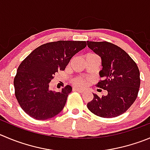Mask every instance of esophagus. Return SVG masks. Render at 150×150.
I'll return each mask as SVG.
<instances>
[{"mask_svg": "<svg viewBox=\"0 0 150 150\" xmlns=\"http://www.w3.org/2000/svg\"><path fill=\"white\" fill-rule=\"evenodd\" d=\"M73 90L74 91H77V92H80V93H83V92H84V90H83V89H79V88H75V87L73 88Z\"/></svg>", "mask_w": 150, "mask_h": 150, "instance_id": "obj_1", "label": "esophagus"}]
</instances>
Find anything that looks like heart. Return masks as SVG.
I'll list each match as a JSON object with an SVG mask.
<instances>
[{"label": "heart", "mask_w": 150, "mask_h": 150, "mask_svg": "<svg viewBox=\"0 0 150 150\" xmlns=\"http://www.w3.org/2000/svg\"><path fill=\"white\" fill-rule=\"evenodd\" d=\"M71 82L72 83V84H74L75 86H85L87 83V81H86V78H84L82 76H76L74 77L73 78H72L71 80Z\"/></svg>", "instance_id": "heart-1"}]
</instances>
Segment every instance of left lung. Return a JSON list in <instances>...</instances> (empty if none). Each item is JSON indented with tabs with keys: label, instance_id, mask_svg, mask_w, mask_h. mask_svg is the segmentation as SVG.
<instances>
[{
	"label": "left lung",
	"instance_id": "1",
	"mask_svg": "<svg viewBox=\"0 0 150 150\" xmlns=\"http://www.w3.org/2000/svg\"><path fill=\"white\" fill-rule=\"evenodd\" d=\"M87 46L101 58L103 80L97 86L107 96L94 98L87 103L90 112L101 117H115L125 112L136 100L139 90L140 72L136 63L119 47L107 41H86Z\"/></svg>",
	"mask_w": 150,
	"mask_h": 150
}]
</instances>
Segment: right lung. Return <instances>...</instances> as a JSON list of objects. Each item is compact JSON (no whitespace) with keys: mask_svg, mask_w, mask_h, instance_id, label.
Returning <instances> with one entry per match:
<instances>
[{"mask_svg":"<svg viewBox=\"0 0 150 150\" xmlns=\"http://www.w3.org/2000/svg\"><path fill=\"white\" fill-rule=\"evenodd\" d=\"M86 41L50 42L33 50L19 65L14 78L15 94L22 110L37 120L57 115L64 109L72 87L50 90L55 73L64 70L71 58L85 48Z\"/></svg>","mask_w":150,"mask_h":150,"instance_id":"1","label":"right lung"}]
</instances>
